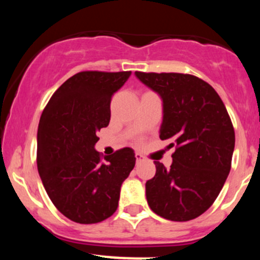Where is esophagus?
<instances>
[{"label":"esophagus","mask_w":260,"mask_h":260,"mask_svg":"<svg viewBox=\"0 0 260 260\" xmlns=\"http://www.w3.org/2000/svg\"><path fill=\"white\" fill-rule=\"evenodd\" d=\"M136 160H137V165H139V164H142L143 161H144V157H143L142 154L137 153L136 154Z\"/></svg>","instance_id":"obj_1"}]
</instances>
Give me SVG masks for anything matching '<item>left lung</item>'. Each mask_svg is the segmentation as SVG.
Listing matches in <instances>:
<instances>
[{
	"instance_id": "obj_1",
	"label": "left lung",
	"mask_w": 260,
	"mask_h": 260,
	"mask_svg": "<svg viewBox=\"0 0 260 260\" xmlns=\"http://www.w3.org/2000/svg\"><path fill=\"white\" fill-rule=\"evenodd\" d=\"M136 77L162 101L161 140H172V164L155 161L156 174L145 183L149 207L172 221L202 215L215 202L231 169L232 122L210 84L190 74L143 73Z\"/></svg>"
}]
</instances>
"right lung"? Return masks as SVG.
I'll return each mask as SVG.
<instances>
[{
  "label": "right lung",
  "mask_w": 260,
  "mask_h": 260,
  "mask_svg": "<svg viewBox=\"0 0 260 260\" xmlns=\"http://www.w3.org/2000/svg\"><path fill=\"white\" fill-rule=\"evenodd\" d=\"M132 72L86 71L52 95L38 128V171L59 213L79 223H96L118 207L121 186L136 156L131 148L101 157L96 132L109 126L110 104Z\"/></svg>",
  "instance_id": "1"
}]
</instances>
